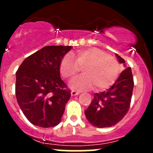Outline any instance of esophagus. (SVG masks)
Masks as SVG:
<instances>
[{
  "label": "esophagus",
  "mask_w": 153,
  "mask_h": 153,
  "mask_svg": "<svg viewBox=\"0 0 153 153\" xmlns=\"http://www.w3.org/2000/svg\"><path fill=\"white\" fill-rule=\"evenodd\" d=\"M80 92H78V91H75V90H72V92H71V95L72 96H75V95H79Z\"/></svg>",
  "instance_id": "1"
}]
</instances>
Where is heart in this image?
Returning a JSON list of instances; mask_svg holds the SVG:
<instances>
[{"mask_svg": "<svg viewBox=\"0 0 153 153\" xmlns=\"http://www.w3.org/2000/svg\"><path fill=\"white\" fill-rule=\"evenodd\" d=\"M66 55L61 59L60 73L63 78L71 80L83 68L84 75L72 80L69 84L77 90L95 89L102 90L109 87L116 80L119 72L118 61L104 51L98 48H88L79 50L74 55Z\"/></svg>", "mask_w": 153, "mask_h": 153, "instance_id": "obj_1", "label": "heart"}]
</instances>
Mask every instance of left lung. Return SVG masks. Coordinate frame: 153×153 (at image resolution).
Segmentation results:
<instances>
[{"mask_svg":"<svg viewBox=\"0 0 153 153\" xmlns=\"http://www.w3.org/2000/svg\"><path fill=\"white\" fill-rule=\"evenodd\" d=\"M115 56L126 69L109 89L94 94L93 100L84 112L89 122L98 128L110 127L118 124L130 106L134 86L132 69L126 67L121 56L118 54Z\"/></svg>","mask_w":153,"mask_h":153,"instance_id":"1","label":"left lung"}]
</instances>
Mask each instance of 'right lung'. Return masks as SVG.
<instances>
[{"mask_svg": "<svg viewBox=\"0 0 153 153\" xmlns=\"http://www.w3.org/2000/svg\"><path fill=\"white\" fill-rule=\"evenodd\" d=\"M72 46H47L22 62L16 72L15 95L26 118L48 128L61 122L70 91L60 75L61 59Z\"/></svg>", "mask_w": 153, "mask_h": 153, "instance_id": "1", "label": "right lung"}]
</instances>
